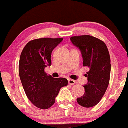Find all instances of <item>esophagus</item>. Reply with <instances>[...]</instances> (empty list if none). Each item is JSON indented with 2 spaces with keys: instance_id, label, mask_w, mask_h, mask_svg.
Here are the masks:
<instances>
[{
  "instance_id": "1",
  "label": "esophagus",
  "mask_w": 128,
  "mask_h": 128,
  "mask_svg": "<svg viewBox=\"0 0 128 128\" xmlns=\"http://www.w3.org/2000/svg\"><path fill=\"white\" fill-rule=\"evenodd\" d=\"M68 83H69V84H70V85H73V84L76 83V81H75L74 80L69 79V80H68Z\"/></svg>"
}]
</instances>
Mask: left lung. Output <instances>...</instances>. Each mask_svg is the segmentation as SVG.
<instances>
[{
  "mask_svg": "<svg viewBox=\"0 0 128 128\" xmlns=\"http://www.w3.org/2000/svg\"><path fill=\"white\" fill-rule=\"evenodd\" d=\"M70 40L78 47L87 72L88 84L83 86L84 95L77 98L78 103L84 107H92L102 99L109 84L111 71L110 57L107 47L100 39L89 35L73 36Z\"/></svg>",
  "mask_w": 128,
  "mask_h": 128,
  "instance_id": "obj_1",
  "label": "left lung"
}]
</instances>
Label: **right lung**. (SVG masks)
I'll return each instance as SVG.
<instances>
[{
	"label": "right lung",
	"mask_w": 128,
	"mask_h": 128,
	"mask_svg": "<svg viewBox=\"0 0 128 128\" xmlns=\"http://www.w3.org/2000/svg\"><path fill=\"white\" fill-rule=\"evenodd\" d=\"M63 38H39L24 46L19 61V75L26 96L40 109H47L55 102L60 88L68 85L64 78L47 74L44 69L51 65V54Z\"/></svg>",
	"instance_id": "obj_1"
}]
</instances>
